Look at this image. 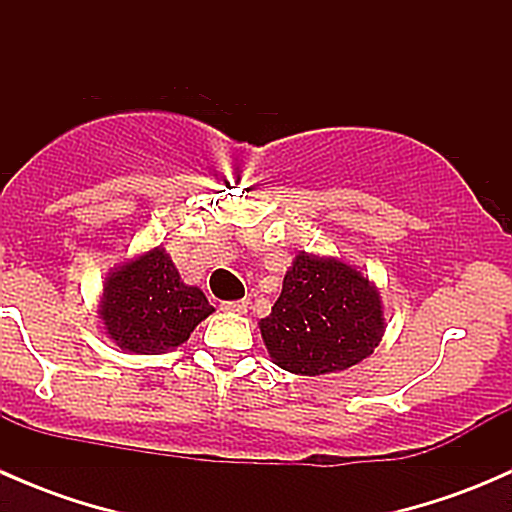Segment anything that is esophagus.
<instances>
[{"instance_id": "1", "label": "esophagus", "mask_w": 512, "mask_h": 512, "mask_svg": "<svg viewBox=\"0 0 512 512\" xmlns=\"http://www.w3.org/2000/svg\"><path fill=\"white\" fill-rule=\"evenodd\" d=\"M220 309H223V312L245 314L247 312V302H245V299H235V302H220Z\"/></svg>"}]
</instances>
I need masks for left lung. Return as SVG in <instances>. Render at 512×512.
Wrapping results in <instances>:
<instances>
[{"label":"left lung","mask_w":512,"mask_h":512,"mask_svg":"<svg viewBox=\"0 0 512 512\" xmlns=\"http://www.w3.org/2000/svg\"><path fill=\"white\" fill-rule=\"evenodd\" d=\"M260 332L282 369L302 376L344 371L381 342L379 292L344 262L299 255Z\"/></svg>","instance_id":"1"}]
</instances>
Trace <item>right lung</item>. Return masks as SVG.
I'll return each instance as SVG.
<instances>
[{
    "label": "right lung",
    "mask_w": 512,
    "mask_h": 512,
    "mask_svg": "<svg viewBox=\"0 0 512 512\" xmlns=\"http://www.w3.org/2000/svg\"><path fill=\"white\" fill-rule=\"evenodd\" d=\"M98 314L118 347L148 354L188 342L213 307L198 287L180 282L170 257L156 247L111 272Z\"/></svg>",
    "instance_id": "1"
}]
</instances>
